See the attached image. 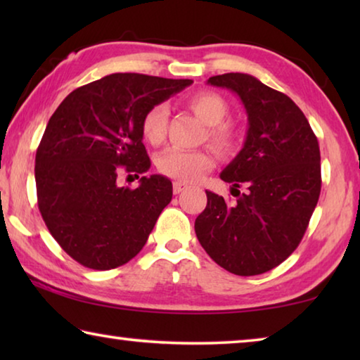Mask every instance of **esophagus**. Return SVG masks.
Instances as JSON below:
<instances>
[{
    "mask_svg": "<svg viewBox=\"0 0 360 360\" xmlns=\"http://www.w3.org/2000/svg\"><path fill=\"white\" fill-rule=\"evenodd\" d=\"M186 187H187V184H184V182H181V181H174V182H173V192H174V193L182 192Z\"/></svg>",
    "mask_w": 360,
    "mask_h": 360,
    "instance_id": "esophagus-1",
    "label": "esophagus"
}]
</instances>
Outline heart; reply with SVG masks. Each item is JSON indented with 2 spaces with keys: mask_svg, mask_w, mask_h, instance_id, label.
I'll use <instances>...</instances> for the list:
<instances>
[{
  "mask_svg": "<svg viewBox=\"0 0 360 360\" xmlns=\"http://www.w3.org/2000/svg\"><path fill=\"white\" fill-rule=\"evenodd\" d=\"M187 108L206 125L205 138L221 155H233L241 146V133L231 122L224 119L229 114V105L214 92H197L186 100ZM168 108L163 103L150 106L141 119L143 138L152 146L163 143L167 135ZM212 167L208 150H184L169 148L157 157V168L162 174L181 182L200 178Z\"/></svg>",
  "mask_w": 360,
  "mask_h": 360,
  "instance_id": "heart-1",
  "label": "heart"
}]
</instances>
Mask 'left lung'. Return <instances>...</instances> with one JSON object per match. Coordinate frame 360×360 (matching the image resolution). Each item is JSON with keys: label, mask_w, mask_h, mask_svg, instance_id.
Segmentation results:
<instances>
[{"label": "left lung", "mask_w": 360, "mask_h": 360, "mask_svg": "<svg viewBox=\"0 0 360 360\" xmlns=\"http://www.w3.org/2000/svg\"><path fill=\"white\" fill-rule=\"evenodd\" d=\"M208 84L240 96L248 135L221 173L233 205L206 191L208 203L195 233L210 257L238 276L278 266L300 245L321 193V152L307 117L288 95L243 72L212 76Z\"/></svg>", "instance_id": "1"}]
</instances>
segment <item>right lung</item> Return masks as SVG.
I'll return each instance as SVG.
<instances>
[{"mask_svg":"<svg viewBox=\"0 0 360 360\" xmlns=\"http://www.w3.org/2000/svg\"><path fill=\"white\" fill-rule=\"evenodd\" d=\"M191 79L115 72L82 85L49 119L36 150L41 216L63 251L92 270H111L141 251L173 186L150 168L141 119L150 106L181 92Z\"/></svg>","mask_w":360,"mask_h":360,"instance_id":"obj_1","label":"right lung"}]
</instances>
